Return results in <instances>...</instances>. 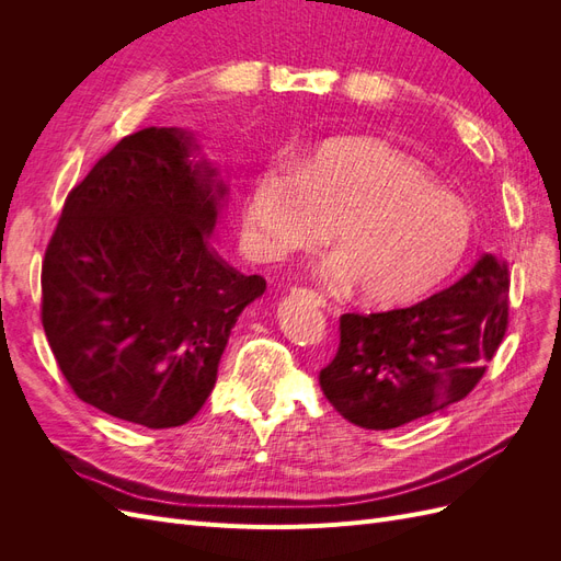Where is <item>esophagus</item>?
Masks as SVG:
<instances>
[{"instance_id":"34e87169","label":"esophagus","mask_w":561,"mask_h":561,"mask_svg":"<svg viewBox=\"0 0 561 561\" xmlns=\"http://www.w3.org/2000/svg\"><path fill=\"white\" fill-rule=\"evenodd\" d=\"M290 293H293V295H297V297H301V299L311 301L313 307H318V309H328V311H332V307H330L325 297L318 295V293H313V290H307V287H293Z\"/></svg>"}]
</instances>
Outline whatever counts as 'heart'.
<instances>
[{"mask_svg":"<svg viewBox=\"0 0 561 561\" xmlns=\"http://www.w3.org/2000/svg\"><path fill=\"white\" fill-rule=\"evenodd\" d=\"M245 233L264 260H283L328 239L336 252L318 276L336 290L358 285L371 304L426 295L461 262L472 217L416 159L381 140L344 138L316 147L297 171L271 163L252 180Z\"/></svg>","mask_w":561,"mask_h":561,"instance_id":"b5f03b06","label":"heart"}]
</instances>
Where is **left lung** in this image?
I'll list each match as a JSON object with an SVG mask.
<instances>
[{
    "mask_svg": "<svg viewBox=\"0 0 561 561\" xmlns=\"http://www.w3.org/2000/svg\"><path fill=\"white\" fill-rule=\"evenodd\" d=\"M507 264L482 252L468 274L410 309L342 316L320 388L346 421L388 431L463 400L507 328Z\"/></svg>",
    "mask_w": 561,
    "mask_h": 561,
    "instance_id": "left-lung-1",
    "label": "left lung"
}]
</instances>
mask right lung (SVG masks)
Returning a JSON list of instances; mask_svg holds the SVG:
<instances>
[{
    "label": "right lung",
    "instance_id": "1",
    "mask_svg": "<svg viewBox=\"0 0 561 561\" xmlns=\"http://www.w3.org/2000/svg\"><path fill=\"white\" fill-rule=\"evenodd\" d=\"M227 194L192 130L151 126L67 196L42 266V322L83 402L173 428L208 400L236 320L266 290L213 248Z\"/></svg>",
    "mask_w": 561,
    "mask_h": 561
}]
</instances>
